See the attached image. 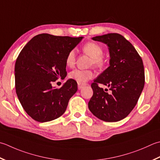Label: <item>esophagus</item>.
I'll list each match as a JSON object with an SVG mask.
<instances>
[{"label": "esophagus", "mask_w": 160, "mask_h": 160, "mask_svg": "<svg viewBox=\"0 0 160 160\" xmlns=\"http://www.w3.org/2000/svg\"><path fill=\"white\" fill-rule=\"evenodd\" d=\"M78 89H82L84 86L87 85V84L86 83H83V84L78 83Z\"/></svg>", "instance_id": "esophagus-1"}]
</instances>
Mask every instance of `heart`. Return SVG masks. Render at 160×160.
<instances>
[{"label":"heart","mask_w":160,"mask_h":160,"mask_svg":"<svg viewBox=\"0 0 160 160\" xmlns=\"http://www.w3.org/2000/svg\"><path fill=\"white\" fill-rule=\"evenodd\" d=\"M82 51L92 58V64L98 68H101L104 66L105 59L102 55L103 48L101 46L95 42H88L82 46ZM76 56V51L73 49L68 52L65 59L66 65L67 67H72L74 65ZM68 77L78 83L83 84L94 77V73L92 70L75 69L70 72Z\"/></svg>","instance_id":"heart-1"}]
</instances>
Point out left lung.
I'll return each instance as SVG.
<instances>
[{"label": "left lung", "instance_id": "left-lung-1", "mask_svg": "<svg viewBox=\"0 0 160 160\" xmlns=\"http://www.w3.org/2000/svg\"><path fill=\"white\" fill-rule=\"evenodd\" d=\"M92 39L107 44L110 59L109 67L91 85L93 93L89 109L102 121H121L135 107L144 87L142 59L132 43L119 34L109 33ZM98 83L109 87L111 92L103 90Z\"/></svg>", "mask_w": 160, "mask_h": 160}]
</instances>
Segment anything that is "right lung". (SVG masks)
<instances>
[{
  "mask_svg": "<svg viewBox=\"0 0 160 160\" xmlns=\"http://www.w3.org/2000/svg\"><path fill=\"white\" fill-rule=\"evenodd\" d=\"M82 39L40 34L19 53L14 67L16 92L24 110L34 120L44 123L65 112L77 92V82L69 79L59 89L52 84L67 76L66 57Z\"/></svg>",
  "mask_w": 160,
  "mask_h": 160,
  "instance_id": "obj_1",
  "label": "right lung"
}]
</instances>
